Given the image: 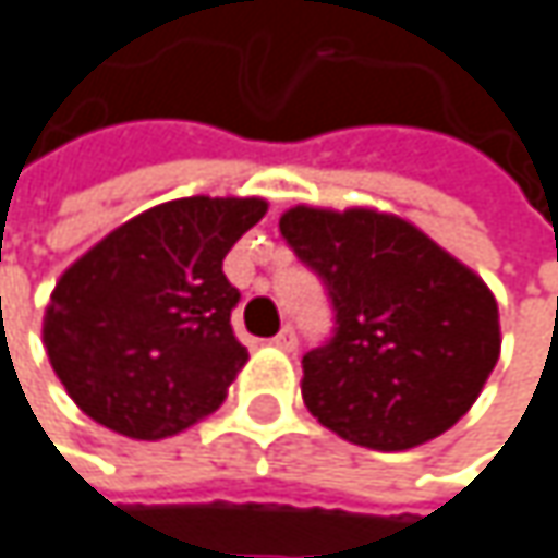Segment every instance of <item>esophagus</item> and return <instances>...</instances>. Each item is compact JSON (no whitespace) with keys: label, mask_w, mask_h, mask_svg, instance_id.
<instances>
[{"label":"esophagus","mask_w":558,"mask_h":558,"mask_svg":"<svg viewBox=\"0 0 558 558\" xmlns=\"http://www.w3.org/2000/svg\"><path fill=\"white\" fill-rule=\"evenodd\" d=\"M271 345H278L283 352H293V349H296V332H293V326H283L278 336L271 339Z\"/></svg>","instance_id":"obj_1"}]
</instances>
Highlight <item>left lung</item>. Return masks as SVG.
I'll list each match as a JSON object with an SVG mask.
<instances>
[{
    "instance_id": "8db88e82",
    "label": "left lung",
    "mask_w": 558,
    "mask_h": 558,
    "mask_svg": "<svg viewBox=\"0 0 558 558\" xmlns=\"http://www.w3.org/2000/svg\"><path fill=\"white\" fill-rule=\"evenodd\" d=\"M280 235L332 303V336L303 355L300 385L323 426L400 452L465 416L501 352L485 280L416 226L375 209L293 206Z\"/></svg>"
}]
</instances>
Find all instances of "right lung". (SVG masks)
I'll return each instance as SVG.
<instances>
[{"label":"right lung","instance_id":"1","mask_svg":"<svg viewBox=\"0 0 558 558\" xmlns=\"http://www.w3.org/2000/svg\"><path fill=\"white\" fill-rule=\"evenodd\" d=\"M265 199L183 196L109 232L57 280L45 349L60 385L96 423L165 439L209 416L248 362L232 332L229 248Z\"/></svg>","mask_w":558,"mask_h":558}]
</instances>
